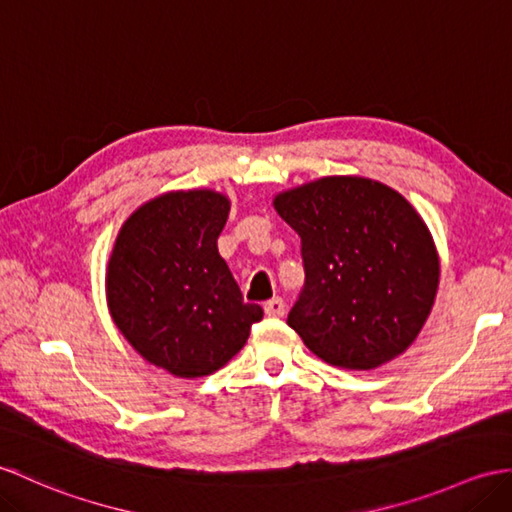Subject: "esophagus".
Listing matches in <instances>:
<instances>
[{
    "label": "esophagus",
    "mask_w": 512,
    "mask_h": 512,
    "mask_svg": "<svg viewBox=\"0 0 512 512\" xmlns=\"http://www.w3.org/2000/svg\"><path fill=\"white\" fill-rule=\"evenodd\" d=\"M264 312H266L268 316H272V318L283 316V314H285V303H283V299H279V296H275V299L266 301Z\"/></svg>",
    "instance_id": "34e87169"
}]
</instances>
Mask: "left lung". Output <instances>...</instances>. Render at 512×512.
<instances>
[{
	"mask_svg": "<svg viewBox=\"0 0 512 512\" xmlns=\"http://www.w3.org/2000/svg\"><path fill=\"white\" fill-rule=\"evenodd\" d=\"M301 237L305 288L288 325L320 360L373 371L406 351L430 316L441 261L427 224L395 189L323 176L272 200Z\"/></svg>",
	"mask_w": 512,
	"mask_h": 512,
	"instance_id": "1",
	"label": "left lung"
}]
</instances>
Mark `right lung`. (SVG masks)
<instances>
[{
	"label": "right lung",
	"mask_w": 512,
	"mask_h": 512,
	"mask_svg": "<svg viewBox=\"0 0 512 512\" xmlns=\"http://www.w3.org/2000/svg\"><path fill=\"white\" fill-rule=\"evenodd\" d=\"M231 200L178 189L144 202L122 224L106 266L115 327L141 358L174 377L216 373L264 310L244 303L218 253Z\"/></svg>",
	"instance_id": "obj_1"
}]
</instances>
